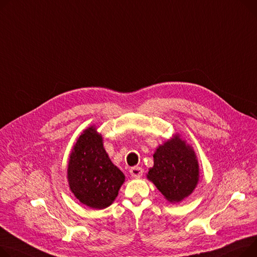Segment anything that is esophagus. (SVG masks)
Returning <instances> with one entry per match:
<instances>
[{
    "mask_svg": "<svg viewBox=\"0 0 257 257\" xmlns=\"http://www.w3.org/2000/svg\"><path fill=\"white\" fill-rule=\"evenodd\" d=\"M130 175L133 178H141L144 175V169L141 166H134L130 169Z\"/></svg>",
    "mask_w": 257,
    "mask_h": 257,
    "instance_id": "1",
    "label": "esophagus"
}]
</instances>
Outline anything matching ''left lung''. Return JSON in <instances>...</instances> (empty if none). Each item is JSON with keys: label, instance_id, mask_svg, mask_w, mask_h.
Here are the masks:
<instances>
[{"label": "left lung", "instance_id": "obj_1", "mask_svg": "<svg viewBox=\"0 0 257 257\" xmlns=\"http://www.w3.org/2000/svg\"><path fill=\"white\" fill-rule=\"evenodd\" d=\"M153 158L147 179L167 201L177 203L192 194L199 181V164L193 148L179 133L160 145Z\"/></svg>", "mask_w": 257, "mask_h": 257}]
</instances>
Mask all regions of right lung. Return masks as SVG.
Returning <instances> with one entry per match:
<instances>
[{
	"label": "right lung",
	"instance_id": "1",
	"mask_svg": "<svg viewBox=\"0 0 257 257\" xmlns=\"http://www.w3.org/2000/svg\"><path fill=\"white\" fill-rule=\"evenodd\" d=\"M67 179L74 196L91 209H105L117 196L125 176L109 159L95 125L84 129L74 144Z\"/></svg>",
	"mask_w": 257,
	"mask_h": 257
}]
</instances>
